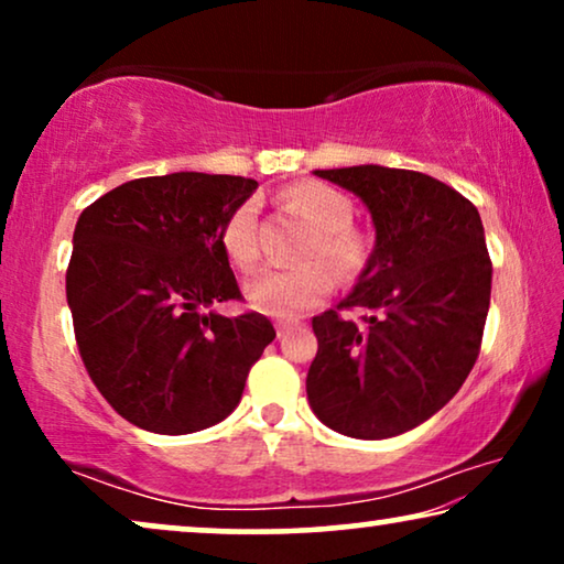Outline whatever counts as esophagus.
<instances>
[{
	"label": "esophagus",
	"mask_w": 564,
	"mask_h": 564,
	"mask_svg": "<svg viewBox=\"0 0 564 564\" xmlns=\"http://www.w3.org/2000/svg\"><path fill=\"white\" fill-rule=\"evenodd\" d=\"M292 326H284V323H280V326H276V336H280V341H284V338H288L290 334H292Z\"/></svg>",
	"instance_id": "obj_1"
}]
</instances>
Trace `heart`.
I'll return each mask as SVG.
<instances>
[{
    "instance_id": "heart-1",
    "label": "heart",
    "mask_w": 564,
    "mask_h": 564,
    "mask_svg": "<svg viewBox=\"0 0 564 564\" xmlns=\"http://www.w3.org/2000/svg\"><path fill=\"white\" fill-rule=\"evenodd\" d=\"M282 205L297 210L313 226L300 259L303 264L290 269H269L246 284L251 307L272 318H297L321 305L338 280L349 282L367 267L369 236L351 226V199L336 187L321 182H300L282 192ZM220 246L238 269L249 272L259 264V210L246 199L228 215L220 230Z\"/></svg>"
}]
</instances>
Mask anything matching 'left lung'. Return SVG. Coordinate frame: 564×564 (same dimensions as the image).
Instances as JSON below:
<instances>
[{
    "instance_id": "1",
    "label": "left lung",
    "mask_w": 564,
    "mask_h": 564,
    "mask_svg": "<svg viewBox=\"0 0 564 564\" xmlns=\"http://www.w3.org/2000/svg\"><path fill=\"white\" fill-rule=\"evenodd\" d=\"M315 174L359 195L377 236L351 295L313 318L307 400L338 434L398 436L449 403L480 354L492 282L480 213L411 169ZM341 310L362 315L351 322Z\"/></svg>"
}]
</instances>
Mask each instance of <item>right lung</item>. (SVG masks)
Instances as JSON below:
<instances>
[{"label": "right lung", "instance_id": "obj_1", "mask_svg": "<svg viewBox=\"0 0 564 564\" xmlns=\"http://www.w3.org/2000/svg\"><path fill=\"white\" fill-rule=\"evenodd\" d=\"M253 189L228 174L143 176L79 215L66 269L76 346L102 398L135 426L172 436L215 426L274 341L267 315L210 311L243 300L220 230Z\"/></svg>", "mask_w": 564, "mask_h": 564}]
</instances>
